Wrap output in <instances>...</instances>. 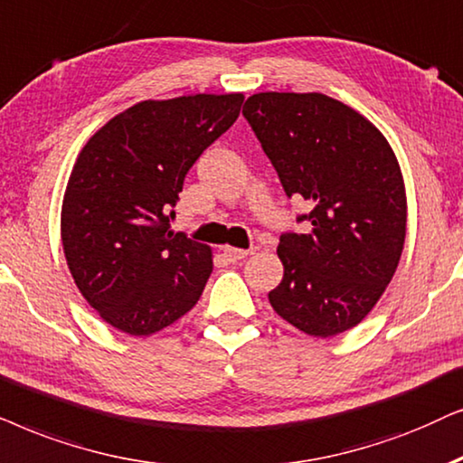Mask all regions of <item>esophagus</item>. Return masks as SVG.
Returning a JSON list of instances; mask_svg holds the SVG:
<instances>
[{
  "label": "esophagus",
  "instance_id": "1",
  "mask_svg": "<svg viewBox=\"0 0 463 463\" xmlns=\"http://www.w3.org/2000/svg\"><path fill=\"white\" fill-rule=\"evenodd\" d=\"M250 254V250H239V248H231V245H226L224 248V256H226V260H231V262H237V260H241V258H245Z\"/></svg>",
  "mask_w": 463,
  "mask_h": 463
}]
</instances>
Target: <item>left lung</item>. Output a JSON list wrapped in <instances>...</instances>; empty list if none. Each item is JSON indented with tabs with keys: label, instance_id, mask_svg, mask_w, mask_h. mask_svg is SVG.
I'll use <instances>...</instances> for the list:
<instances>
[{
	"label": "left lung",
	"instance_id": "obj_1",
	"mask_svg": "<svg viewBox=\"0 0 463 463\" xmlns=\"http://www.w3.org/2000/svg\"><path fill=\"white\" fill-rule=\"evenodd\" d=\"M288 196L311 207L283 232V279L269 303L294 328L328 338L354 328L396 273L406 237L402 171L383 133L322 92H258L243 106Z\"/></svg>",
	"mask_w": 463,
	"mask_h": 463
}]
</instances>
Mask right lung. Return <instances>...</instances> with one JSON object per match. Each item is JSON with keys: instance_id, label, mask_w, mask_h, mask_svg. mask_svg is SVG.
I'll return each mask as SVG.
<instances>
[{"instance_id": "add662e5", "label": "right lung", "mask_w": 463, "mask_h": 463, "mask_svg": "<svg viewBox=\"0 0 463 463\" xmlns=\"http://www.w3.org/2000/svg\"><path fill=\"white\" fill-rule=\"evenodd\" d=\"M243 95L141 101L78 154L61 239L73 281L103 322L131 336L193 309L213 270L212 248L169 228L184 177L237 120Z\"/></svg>"}]
</instances>
